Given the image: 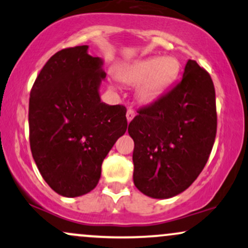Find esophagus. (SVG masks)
<instances>
[{
    "instance_id": "34e87169",
    "label": "esophagus",
    "mask_w": 248,
    "mask_h": 248,
    "mask_svg": "<svg viewBox=\"0 0 248 248\" xmlns=\"http://www.w3.org/2000/svg\"><path fill=\"white\" fill-rule=\"evenodd\" d=\"M126 116H127V121L130 122L134 119V116H135V113H134L133 109H128Z\"/></svg>"
}]
</instances>
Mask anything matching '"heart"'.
Returning a JSON list of instances; mask_svg holds the SVG:
<instances>
[{
	"mask_svg": "<svg viewBox=\"0 0 248 248\" xmlns=\"http://www.w3.org/2000/svg\"><path fill=\"white\" fill-rule=\"evenodd\" d=\"M181 65L175 57H149L133 62L119 72V79L124 84L135 86L136 100L141 105H150L177 79Z\"/></svg>",
	"mask_w": 248,
	"mask_h": 248,
	"instance_id": "obj_1",
	"label": "heart"
}]
</instances>
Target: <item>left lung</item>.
<instances>
[{
	"label": "left lung",
	"instance_id": "left-lung-1",
	"mask_svg": "<svg viewBox=\"0 0 248 248\" xmlns=\"http://www.w3.org/2000/svg\"><path fill=\"white\" fill-rule=\"evenodd\" d=\"M138 113L128 126L134 140V184L148 197L177 196L198 177L215 143L211 77L189 59L182 80Z\"/></svg>",
	"mask_w": 248,
	"mask_h": 248
}]
</instances>
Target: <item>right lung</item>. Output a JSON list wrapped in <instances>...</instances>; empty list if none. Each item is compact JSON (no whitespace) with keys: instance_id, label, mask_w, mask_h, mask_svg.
<instances>
[{"instance_id":"1","label":"right lung","mask_w":248,"mask_h":248,"mask_svg":"<svg viewBox=\"0 0 248 248\" xmlns=\"http://www.w3.org/2000/svg\"><path fill=\"white\" fill-rule=\"evenodd\" d=\"M104 59L88 45L53 55L30 93L32 157L44 181L64 197L86 195L98 184L102 161L127 130L126 107L105 104Z\"/></svg>"}]
</instances>
